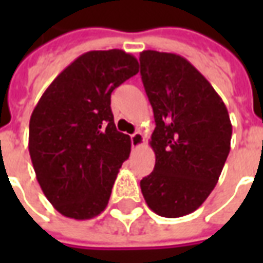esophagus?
Segmentation results:
<instances>
[{
	"mask_svg": "<svg viewBox=\"0 0 263 263\" xmlns=\"http://www.w3.org/2000/svg\"><path fill=\"white\" fill-rule=\"evenodd\" d=\"M131 143L132 148H139V146H142L143 143H145V137L141 132H135V134L131 135Z\"/></svg>",
	"mask_w": 263,
	"mask_h": 263,
	"instance_id": "34e87169",
	"label": "esophagus"
}]
</instances>
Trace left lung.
I'll return each instance as SVG.
<instances>
[{"instance_id": "left-lung-1", "label": "left lung", "mask_w": 263, "mask_h": 263, "mask_svg": "<svg viewBox=\"0 0 263 263\" xmlns=\"http://www.w3.org/2000/svg\"><path fill=\"white\" fill-rule=\"evenodd\" d=\"M141 76L154 108L155 169L141 180L148 207L167 218L193 213L218 182L232 125L213 86L189 60L143 50Z\"/></svg>"}]
</instances>
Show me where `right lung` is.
I'll list each match as a JSON object with an SVG mask.
<instances>
[{"label":"right lung","mask_w":263,"mask_h":263,"mask_svg":"<svg viewBox=\"0 0 263 263\" xmlns=\"http://www.w3.org/2000/svg\"><path fill=\"white\" fill-rule=\"evenodd\" d=\"M139 71L120 49L91 50L70 63L43 92L29 121V155L39 186L60 214H101L131 138L117 131L111 92Z\"/></svg>","instance_id":"right-lung-1"}]
</instances>
